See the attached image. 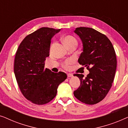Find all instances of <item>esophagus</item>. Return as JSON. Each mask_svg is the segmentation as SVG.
<instances>
[{"label": "esophagus", "instance_id": "obj_1", "mask_svg": "<svg viewBox=\"0 0 128 128\" xmlns=\"http://www.w3.org/2000/svg\"><path fill=\"white\" fill-rule=\"evenodd\" d=\"M67 76H68V78H71V77L73 76V74H71V73H68Z\"/></svg>", "mask_w": 128, "mask_h": 128}]
</instances>
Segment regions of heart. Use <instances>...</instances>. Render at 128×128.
Wrapping results in <instances>:
<instances>
[{
  "mask_svg": "<svg viewBox=\"0 0 128 128\" xmlns=\"http://www.w3.org/2000/svg\"><path fill=\"white\" fill-rule=\"evenodd\" d=\"M63 42L64 44L68 48L74 45H78V41L76 39V38L70 35H68V36H64L63 38ZM53 46V45L51 46V48ZM73 63L72 59H68V60H66L64 64H63V66H64V68L65 69H68L69 68L70 64H71Z\"/></svg>",
  "mask_w": 128,
  "mask_h": 128,
  "instance_id": "1",
  "label": "heart"
}]
</instances>
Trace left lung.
<instances>
[{"label":"left lung","instance_id":"8db88e82","mask_svg":"<svg viewBox=\"0 0 128 128\" xmlns=\"http://www.w3.org/2000/svg\"><path fill=\"white\" fill-rule=\"evenodd\" d=\"M74 32L83 43L78 62L90 73L74 74L80 80L74 97L86 104L93 105L106 97L112 86L116 69V57L111 42L104 34L88 27H78Z\"/></svg>","mask_w":128,"mask_h":128}]
</instances>
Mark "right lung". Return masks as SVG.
Wrapping results in <instances>:
<instances>
[{"mask_svg": "<svg viewBox=\"0 0 128 128\" xmlns=\"http://www.w3.org/2000/svg\"><path fill=\"white\" fill-rule=\"evenodd\" d=\"M60 30L42 27L28 35L16 54L14 72L21 92L37 105L50 102L56 95L58 86L67 78L65 73L45 69L50 55L51 39Z\"/></svg>", "mask_w": 128, "mask_h": 128, "instance_id": "right-lung-1", "label": "right lung"}]
</instances>
